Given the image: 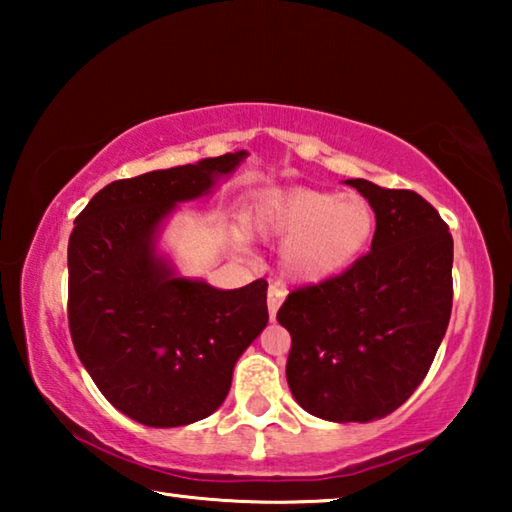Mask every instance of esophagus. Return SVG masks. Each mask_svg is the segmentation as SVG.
Listing matches in <instances>:
<instances>
[{
  "mask_svg": "<svg viewBox=\"0 0 512 512\" xmlns=\"http://www.w3.org/2000/svg\"><path fill=\"white\" fill-rule=\"evenodd\" d=\"M282 300H284V291L277 287V284H271V287H268V296H266V307H268V316H271V320H275V314H277V309H280Z\"/></svg>",
  "mask_w": 512,
  "mask_h": 512,
  "instance_id": "esophagus-1",
  "label": "esophagus"
}]
</instances>
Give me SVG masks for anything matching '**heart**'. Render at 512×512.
<instances>
[{"mask_svg":"<svg viewBox=\"0 0 512 512\" xmlns=\"http://www.w3.org/2000/svg\"><path fill=\"white\" fill-rule=\"evenodd\" d=\"M248 232L282 241V271L300 284L332 280L366 253L377 212L366 196L316 187L268 189L244 214Z\"/></svg>","mask_w":512,"mask_h":512,"instance_id":"obj_1","label":"heart"}]
</instances>
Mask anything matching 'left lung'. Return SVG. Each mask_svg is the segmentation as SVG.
Here are the masks:
<instances>
[{
	"mask_svg": "<svg viewBox=\"0 0 512 512\" xmlns=\"http://www.w3.org/2000/svg\"><path fill=\"white\" fill-rule=\"evenodd\" d=\"M377 212L370 253L341 275L293 289L277 311L289 329L287 381L316 418L368 422L413 395L452 316L454 239L411 189L348 180Z\"/></svg>",
	"mask_w": 512,
	"mask_h": 512,
	"instance_id": "8db88e82",
	"label": "left lung"
}]
</instances>
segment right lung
I'll list each match as a JSON object with an SVG mask.
<instances>
[{
	"mask_svg": "<svg viewBox=\"0 0 512 512\" xmlns=\"http://www.w3.org/2000/svg\"><path fill=\"white\" fill-rule=\"evenodd\" d=\"M244 151L115 180L74 219L67 246L72 343L103 397L146 427L212 415L268 323L259 280L221 291L176 277L153 237L173 205L203 196Z\"/></svg>",
	"mask_w": 512,
	"mask_h": 512,
	"instance_id": "right-lung-1",
	"label": "right lung"
}]
</instances>
